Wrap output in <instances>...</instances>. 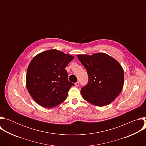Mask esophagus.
<instances>
[{
	"instance_id": "1",
	"label": "esophagus",
	"mask_w": 146,
	"mask_h": 146,
	"mask_svg": "<svg viewBox=\"0 0 146 146\" xmlns=\"http://www.w3.org/2000/svg\"><path fill=\"white\" fill-rule=\"evenodd\" d=\"M74 84H75L76 87H78L79 86V82H76Z\"/></svg>"
}]
</instances>
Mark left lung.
I'll return each mask as SVG.
<instances>
[{
    "label": "left lung",
    "mask_w": 146,
    "mask_h": 146,
    "mask_svg": "<svg viewBox=\"0 0 146 146\" xmlns=\"http://www.w3.org/2000/svg\"><path fill=\"white\" fill-rule=\"evenodd\" d=\"M88 75L87 84L81 90L82 98L97 106L111 103L121 92L124 72L119 62L105 53L77 55Z\"/></svg>",
    "instance_id": "1"
}]
</instances>
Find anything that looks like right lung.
<instances>
[{"label":"right lung","instance_id":"right-lung-1","mask_svg":"<svg viewBox=\"0 0 146 146\" xmlns=\"http://www.w3.org/2000/svg\"><path fill=\"white\" fill-rule=\"evenodd\" d=\"M57 50H49L37 54L27 69L26 86L28 92L39 105L54 108L63 102L74 84L68 81L65 69L74 59Z\"/></svg>","mask_w":146,"mask_h":146}]
</instances>
